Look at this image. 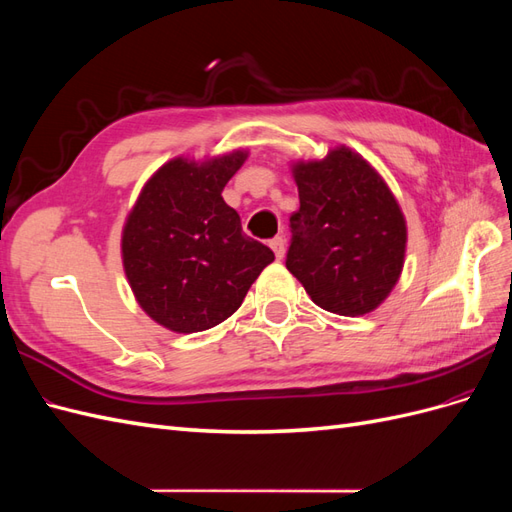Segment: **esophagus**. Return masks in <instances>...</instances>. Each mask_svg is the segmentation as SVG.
I'll use <instances>...</instances> for the list:
<instances>
[{
	"label": "esophagus",
	"instance_id": "1",
	"mask_svg": "<svg viewBox=\"0 0 512 512\" xmlns=\"http://www.w3.org/2000/svg\"><path fill=\"white\" fill-rule=\"evenodd\" d=\"M269 245H271V250H273L275 258L282 260L284 254H286V239H284V237H275V239H271Z\"/></svg>",
	"mask_w": 512,
	"mask_h": 512
}]
</instances>
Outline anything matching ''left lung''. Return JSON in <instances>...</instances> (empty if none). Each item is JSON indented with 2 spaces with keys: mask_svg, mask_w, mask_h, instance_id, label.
I'll return each instance as SVG.
<instances>
[{
  "mask_svg": "<svg viewBox=\"0 0 512 512\" xmlns=\"http://www.w3.org/2000/svg\"><path fill=\"white\" fill-rule=\"evenodd\" d=\"M299 211L290 218L288 271L312 301L339 316L378 309L404 271L408 224L395 194L346 145L290 164Z\"/></svg>",
  "mask_w": 512,
  "mask_h": 512,
  "instance_id": "8db88e82",
  "label": "left lung"
}]
</instances>
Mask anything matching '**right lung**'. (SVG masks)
Instances as JSON below:
<instances>
[{
	"instance_id": "obj_1",
	"label": "right lung",
	"mask_w": 512,
	"mask_h": 512,
	"mask_svg": "<svg viewBox=\"0 0 512 512\" xmlns=\"http://www.w3.org/2000/svg\"><path fill=\"white\" fill-rule=\"evenodd\" d=\"M247 149L194 160L177 156L153 173L121 228L123 273L143 312L173 333L224 322L275 260L241 230L222 190Z\"/></svg>"
}]
</instances>
